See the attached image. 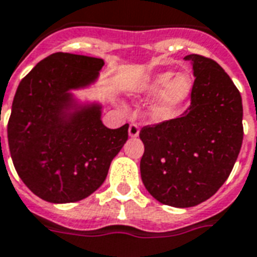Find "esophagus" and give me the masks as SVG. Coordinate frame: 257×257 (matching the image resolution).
I'll return each mask as SVG.
<instances>
[{
  "mask_svg": "<svg viewBox=\"0 0 257 257\" xmlns=\"http://www.w3.org/2000/svg\"><path fill=\"white\" fill-rule=\"evenodd\" d=\"M139 132H140L139 125H136V123H131V125H129V129H128L129 138H138Z\"/></svg>",
  "mask_w": 257,
  "mask_h": 257,
  "instance_id": "esophagus-1",
  "label": "esophagus"
}]
</instances>
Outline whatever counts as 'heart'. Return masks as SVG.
<instances>
[{
	"mask_svg": "<svg viewBox=\"0 0 257 257\" xmlns=\"http://www.w3.org/2000/svg\"><path fill=\"white\" fill-rule=\"evenodd\" d=\"M195 87V79L188 70L173 73L172 70L158 72L136 88L140 96L154 98L150 106V115L155 121H169L178 115L191 98Z\"/></svg>",
	"mask_w": 257,
	"mask_h": 257,
	"instance_id": "b5f03b06",
	"label": "heart"
}]
</instances>
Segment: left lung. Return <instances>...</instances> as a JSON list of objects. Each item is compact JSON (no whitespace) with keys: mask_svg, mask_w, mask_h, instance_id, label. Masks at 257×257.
I'll return each instance as SVG.
<instances>
[{"mask_svg":"<svg viewBox=\"0 0 257 257\" xmlns=\"http://www.w3.org/2000/svg\"><path fill=\"white\" fill-rule=\"evenodd\" d=\"M195 87L181 117L144 126L140 174L159 203L188 208L210 199L227 180L242 144V99L215 61L197 54Z\"/></svg>","mask_w":257,"mask_h":257,"instance_id":"8db88e82","label":"left lung"}]
</instances>
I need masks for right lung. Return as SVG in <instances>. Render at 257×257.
I'll return each mask as SVG.
<instances>
[{
  "instance_id": "right-lung-1",
  "label": "right lung",
  "mask_w": 257,
  "mask_h": 257,
  "mask_svg": "<svg viewBox=\"0 0 257 257\" xmlns=\"http://www.w3.org/2000/svg\"><path fill=\"white\" fill-rule=\"evenodd\" d=\"M103 65L102 58L54 53L17 87L8 123L9 151L22 181L49 203L92 195L128 140V123L104 126L102 103L73 92L94 85Z\"/></svg>"
}]
</instances>
